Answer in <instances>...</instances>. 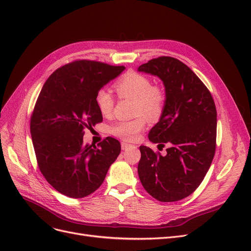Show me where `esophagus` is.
<instances>
[{"mask_svg": "<svg viewBox=\"0 0 251 251\" xmlns=\"http://www.w3.org/2000/svg\"><path fill=\"white\" fill-rule=\"evenodd\" d=\"M130 147H131V144H129V143H126V142H122V143H121V148H122L123 151L127 150V149L130 148Z\"/></svg>", "mask_w": 251, "mask_h": 251, "instance_id": "1", "label": "esophagus"}]
</instances>
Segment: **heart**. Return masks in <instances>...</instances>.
<instances>
[{
	"label": "heart",
	"mask_w": 251,
	"mask_h": 251,
	"mask_svg": "<svg viewBox=\"0 0 251 251\" xmlns=\"http://www.w3.org/2000/svg\"><path fill=\"white\" fill-rule=\"evenodd\" d=\"M118 96L134 100L133 120L122 121L112 126L111 133L124 141H134L150 121L159 120L166 107V94L162 87L152 85L151 79L136 72H128L115 84ZM96 103L102 116H110L114 108V100L105 89L96 96Z\"/></svg>",
	"instance_id": "b5f03b06"
}]
</instances>
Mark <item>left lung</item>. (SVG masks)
<instances>
[{
	"label": "left lung",
	"instance_id": "1",
	"mask_svg": "<svg viewBox=\"0 0 251 251\" xmlns=\"http://www.w3.org/2000/svg\"><path fill=\"white\" fill-rule=\"evenodd\" d=\"M155 75L166 90L163 115L149 138L169 144L162 155L141 146L138 176L152 197L162 202L181 201L201 185L213 162L217 139V110L207 87L196 74L173 57H159L139 66Z\"/></svg>",
	"mask_w": 251,
	"mask_h": 251
}]
</instances>
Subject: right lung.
Listing matches in <instances>:
<instances>
[{
  "mask_svg": "<svg viewBox=\"0 0 251 251\" xmlns=\"http://www.w3.org/2000/svg\"><path fill=\"white\" fill-rule=\"evenodd\" d=\"M125 69L90 60L62 66L45 82L30 118L39 170L60 193L81 199L95 192L121 151L107 137L98 148L83 142L85 128L102 121L96 103L99 90Z\"/></svg>",
  "mask_w": 251,
  "mask_h": 251,
  "instance_id": "add662e5",
  "label": "right lung"
}]
</instances>
